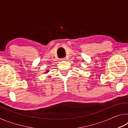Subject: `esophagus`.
<instances>
[{
  "label": "esophagus",
  "instance_id": "1",
  "mask_svg": "<svg viewBox=\"0 0 128 128\" xmlns=\"http://www.w3.org/2000/svg\"><path fill=\"white\" fill-rule=\"evenodd\" d=\"M60 60H62H62H66V58H62V59H60Z\"/></svg>",
  "mask_w": 128,
  "mask_h": 128
}]
</instances>
